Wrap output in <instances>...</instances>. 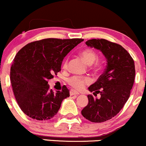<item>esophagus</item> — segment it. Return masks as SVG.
Masks as SVG:
<instances>
[{
	"label": "esophagus",
	"mask_w": 146,
	"mask_h": 146,
	"mask_svg": "<svg viewBox=\"0 0 146 146\" xmlns=\"http://www.w3.org/2000/svg\"><path fill=\"white\" fill-rule=\"evenodd\" d=\"M70 96H74V95L79 94V92H76V91L72 90H72H70Z\"/></svg>",
	"instance_id": "obj_1"
}]
</instances>
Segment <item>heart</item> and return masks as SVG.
Listing matches in <instances>:
<instances>
[{
    "label": "heart",
    "mask_w": 146,
    "mask_h": 146,
    "mask_svg": "<svg viewBox=\"0 0 146 146\" xmlns=\"http://www.w3.org/2000/svg\"><path fill=\"white\" fill-rule=\"evenodd\" d=\"M80 56L84 61L86 62L88 65H92V69L95 71L99 70L100 68V63L99 61H96L97 59V54L96 52L92 49H84L80 52ZM67 66V60L64 61L63 67L66 68ZM68 84L71 86H72L74 89H82L86 84L90 83L91 80L89 77L86 76H72L68 79Z\"/></svg>",
    "instance_id": "b5f03b06"
}]
</instances>
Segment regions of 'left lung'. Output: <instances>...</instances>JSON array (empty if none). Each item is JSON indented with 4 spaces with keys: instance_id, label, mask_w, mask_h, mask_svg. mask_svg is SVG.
I'll use <instances>...</instances> for the list:
<instances>
[{
    "instance_id": "1",
    "label": "left lung",
    "mask_w": 146,
    "mask_h": 146,
    "mask_svg": "<svg viewBox=\"0 0 146 146\" xmlns=\"http://www.w3.org/2000/svg\"><path fill=\"white\" fill-rule=\"evenodd\" d=\"M90 47L100 50L106 57L105 71L88 89L99 99L88 95L89 103L82 111L85 119L102 123L114 117L128 101L135 79V64L129 53L116 43L104 39H92L86 42Z\"/></svg>"
}]
</instances>
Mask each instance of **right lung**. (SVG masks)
<instances>
[{
  "instance_id": "obj_1",
  "label": "right lung",
  "mask_w": 146,
  "mask_h": 146,
  "mask_svg": "<svg viewBox=\"0 0 146 146\" xmlns=\"http://www.w3.org/2000/svg\"><path fill=\"white\" fill-rule=\"evenodd\" d=\"M83 39L47 38L23 47L14 58L11 82L17 102L25 114L45 121L54 117L62 101L70 96L65 85L62 91L50 89L48 80L61 71L65 56Z\"/></svg>"
}]
</instances>
